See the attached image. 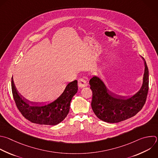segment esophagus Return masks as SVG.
<instances>
[{"mask_svg":"<svg viewBox=\"0 0 158 158\" xmlns=\"http://www.w3.org/2000/svg\"><path fill=\"white\" fill-rule=\"evenodd\" d=\"M78 85H79V87L83 88L84 87L87 86V82L84 79L81 78L78 79Z\"/></svg>","mask_w":158,"mask_h":158,"instance_id":"1","label":"esophagus"}]
</instances>
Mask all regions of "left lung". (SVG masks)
I'll use <instances>...</instances> for the list:
<instances>
[{
	"label": "left lung",
	"instance_id": "obj_1",
	"mask_svg": "<svg viewBox=\"0 0 158 158\" xmlns=\"http://www.w3.org/2000/svg\"><path fill=\"white\" fill-rule=\"evenodd\" d=\"M143 58V57H142ZM144 73L140 89L131 97L117 95L108 89L97 76L89 81L92 90V109L101 120L108 123H118L135 116L145 103L149 87V71L144 59Z\"/></svg>",
	"mask_w": 158,
	"mask_h": 158
}]
</instances>
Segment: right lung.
Wrapping results in <instances>:
<instances>
[{"instance_id":"add662e5","label":"right lung","mask_w":158,"mask_h":158,"mask_svg":"<svg viewBox=\"0 0 158 158\" xmlns=\"http://www.w3.org/2000/svg\"><path fill=\"white\" fill-rule=\"evenodd\" d=\"M78 90L77 81L69 82L63 94L55 101L44 106H38L25 98L17 90L13 77L12 90L16 106L22 115L32 123L40 125H56L61 123L68 115L70 103Z\"/></svg>"}]
</instances>
